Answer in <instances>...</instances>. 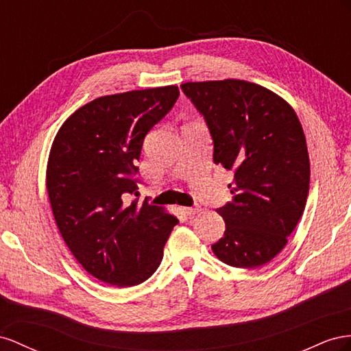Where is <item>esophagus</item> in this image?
<instances>
[{
    "label": "esophagus",
    "instance_id": "obj_1",
    "mask_svg": "<svg viewBox=\"0 0 351 351\" xmlns=\"http://www.w3.org/2000/svg\"><path fill=\"white\" fill-rule=\"evenodd\" d=\"M199 208L198 206H195V207H182V212L186 215V216H194L195 213H198L199 212Z\"/></svg>",
    "mask_w": 351,
    "mask_h": 351
}]
</instances>
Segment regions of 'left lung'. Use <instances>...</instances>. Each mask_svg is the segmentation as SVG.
Segmentation results:
<instances>
[{
    "label": "left lung",
    "mask_w": 351,
    "mask_h": 351,
    "mask_svg": "<svg viewBox=\"0 0 351 351\" xmlns=\"http://www.w3.org/2000/svg\"><path fill=\"white\" fill-rule=\"evenodd\" d=\"M181 88L204 116L213 162L234 172L232 203L216 210L226 229L213 253L234 267L263 266L282 252L306 207L310 162L302 123L284 98L253 82Z\"/></svg>",
    "instance_id": "8db88e82"
}]
</instances>
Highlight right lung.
I'll list each match as a JSON object with an SVG mask.
<instances>
[{
    "label": "right lung",
    "mask_w": 351,
    "mask_h": 351,
    "mask_svg": "<svg viewBox=\"0 0 351 351\" xmlns=\"http://www.w3.org/2000/svg\"><path fill=\"white\" fill-rule=\"evenodd\" d=\"M176 85L106 95L77 108L58 129L47 191L60 234L89 275L116 287L152 276L179 220L136 195L145 135L173 107Z\"/></svg>",
    "instance_id": "right-lung-1"
}]
</instances>
